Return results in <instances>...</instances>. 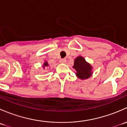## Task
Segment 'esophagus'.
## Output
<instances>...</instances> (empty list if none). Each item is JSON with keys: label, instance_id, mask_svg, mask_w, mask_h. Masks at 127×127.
Returning <instances> with one entry per match:
<instances>
[{"label": "esophagus", "instance_id": "34e87169", "mask_svg": "<svg viewBox=\"0 0 127 127\" xmlns=\"http://www.w3.org/2000/svg\"><path fill=\"white\" fill-rule=\"evenodd\" d=\"M66 60L65 58H61L60 60V63H66Z\"/></svg>", "mask_w": 127, "mask_h": 127}]
</instances>
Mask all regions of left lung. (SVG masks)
Listing matches in <instances>:
<instances>
[{"label":"left lung","mask_w":127,"mask_h":127,"mask_svg":"<svg viewBox=\"0 0 127 127\" xmlns=\"http://www.w3.org/2000/svg\"><path fill=\"white\" fill-rule=\"evenodd\" d=\"M73 68L76 71L77 76L82 80L88 79L92 75V66L82 56H78L74 60Z\"/></svg>","instance_id":"obj_1"}]
</instances>
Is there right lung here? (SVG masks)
I'll return each instance as SVG.
<instances>
[{"instance_id": "1", "label": "right lung", "mask_w": 127, "mask_h": 127, "mask_svg": "<svg viewBox=\"0 0 127 127\" xmlns=\"http://www.w3.org/2000/svg\"><path fill=\"white\" fill-rule=\"evenodd\" d=\"M47 66H48V63H47V61H45V63H43V68L45 69V67H47Z\"/></svg>"}]
</instances>
